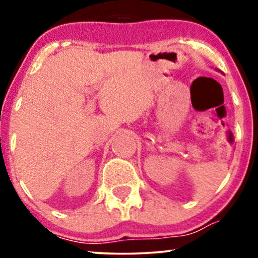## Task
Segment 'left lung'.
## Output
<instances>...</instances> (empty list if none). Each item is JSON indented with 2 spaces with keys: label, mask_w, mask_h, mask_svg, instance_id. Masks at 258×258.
<instances>
[{
  "label": "left lung",
  "mask_w": 258,
  "mask_h": 258,
  "mask_svg": "<svg viewBox=\"0 0 258 258\" xmlns=\"http://www.w3.org/2000/svg\"><path fill=\"white\" fill-rule=\"evenodd\" d=\"M220 72H221V70H220Z\"/></svg>",
  "instance_id": "left-lung-1"
}]
</instances>
